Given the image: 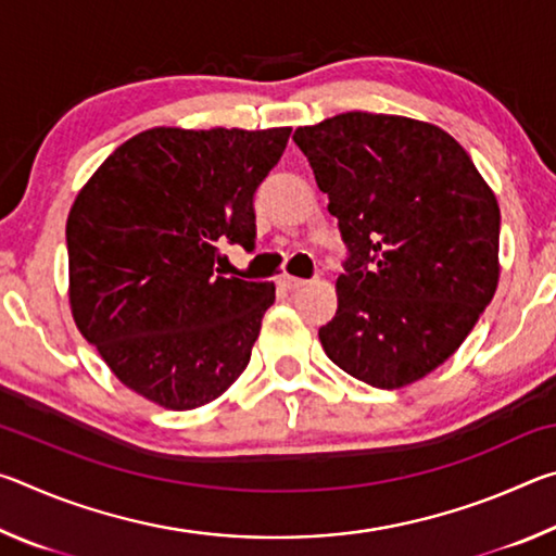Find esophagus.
<instances>
[{"instance_id":"1","label":"esophagus","mask_w":556,"mask_h":556,"mask_svg":"<svg viewBox=\"0 0 556 556\" xmlns=\"http://www.w3.org/2000/svg\"><path fill=\"white\" fill-rule=\"evenodd\" d=\"M279 285L285 287V289H289V291H294V289H301V287H306L308 285V279H301V277H291V275H281L279 277Z\"/></svg>"}]
</instances>
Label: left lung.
<instances>
[{"instance_id":"obj_1","label":"left lung","mask_w":556,"mask_h":556,"mask_svg":"<svg viewBox=\"0 0 556 556\" xmlns=\"http://www.w3.org/2000/svg\"><path fill=\"white\" fill-rule=\"evenodd\" d=\"M294 142L348 248L318 328L353 378L397 390L456 353L497 287L501 208L466 149L427 122L343 112Z\"/></svg>"}]
</instances>
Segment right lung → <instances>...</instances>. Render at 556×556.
Returning a JSON list of instances; mask_svg holds the SVG:
<instances>
[{
    "label": "right lung",
    "instance_id": "right-lung-1",
    "mask_svg": "<svg viewBox=\"0 0 556 556\" xmlns=\"http://www.w3.org/2000/svg\"><path fill=\"white\" fill-rule=\"evenodd\" d=\"M291 129L139 131L75 199L65 242L86 341L142 397L195 409L248 368L275 285L223 277V244H255V193Z\"/></svg>",
    "mask_w": 556,
    "mask_h": 556
}]
</instances>
